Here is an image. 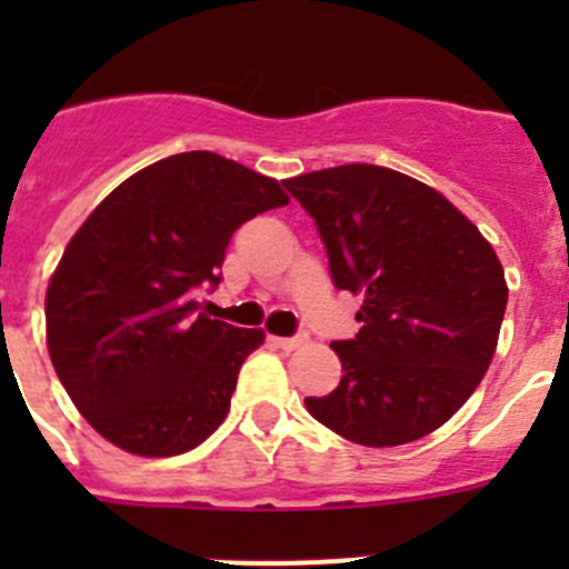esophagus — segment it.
<instances>
[{
	"mask_svg": "<svg viewBox=\"0 0 569 569\" xmlns=\"http://www.w3.org/2000/svg\"><path fill=\"white\" fill-rule=\"evenodd\" d=\"M270 341H273L276 347H281V350H296L305 339H301V336H270Z\"/></svg>",
	"mask_w": 569,
	"mask_h": 569,
	"instance_id": "esophagus-1",
	"label": "esophagus"
}]
</instances>
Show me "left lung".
I'll list each match as a JSON object with an SVG mask.
<instances>
[{
  "instance_id": "obj_1",
  "label": "left lung",
  "mask_w": 569,
  "mask_h": 569,
  "mask_svg": "<svg viewBox=\"0 0 569 569\" xmlns=\"http://www.w3.org/2000/svg\"><path fill=\"white\" fill-rule=\"evenodd\" d=\"M316 222L339 290L359 293L356 339L333 341L341 381L308 396L347 441L399 447L433 433L490 367L507 281L490 241L439 190L379 164L288 179Z\"/></svg>"
}]
</instances>
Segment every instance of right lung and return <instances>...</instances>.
Here are the masks:
<instances>
[{"mask_svg":"<svg viewBox=\"0 0 569 569\" xmlns=\"http://www.w3.org/2000/svg\"><path fill=\"white\" fill-rule=\"evenodd\" d=\"M276 179L210 150L124 179L84 219L48 284L59 381L99 436L136 456L202 445L230 410L241 361L264 341L199 313L241 224L284 208Z\"/></svg>","mask_w":569,"mask_h":569,"instance_id":"obj_1","label":"right lung"}]
</instances>
